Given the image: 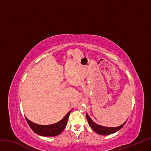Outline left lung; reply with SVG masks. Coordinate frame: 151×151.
<instances>
[{"instance_id":"obj_1","label":"left lung","mask_w":151,"mask_h":151,"mask_svg":"<svg viewBox=\"0 0 151 151\" xmlns=\"http://www.w3.org/2000/svg\"><path fill=\"white\" fill-rule=\"evenodd\" d=\"M86 116H87V121L88 122V124L92 128V130L95 132L98 133V134L102 135H110V134H112V133H114L116 132L117 131L119 130L122 128H123V127L124 125V124H125L127 122H125L123 124H122L121 126H119L118 127H116V128L104 127L98 125V124H97L96 123H95L91 119V118L89 117L87 114H86Z\"/></svg>"}]
</instances>
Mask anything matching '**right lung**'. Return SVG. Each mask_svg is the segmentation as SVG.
<instances>
[{
  "instance_id": "obj_1",
  "label": "right lung",
  "mask_w": 151,
  "mask_h": 151,
  "mask_svg": "<svg viewBox=\"0 0 151 151\" xmlns=\"http://www.w3.org/2000/svg\"><path fill=\"white\" fill-rule=\"evenodd\" d=\"M71 112V110L69 111V113L64 116V118L58 123L53 124H50V125H40V124H37L30 122L26 117L25 118L29 127L37 134L45 137H54L59 135L63 131L64 128L66 127L69 116H70Z\"/></svg>"
}]
</instances>
